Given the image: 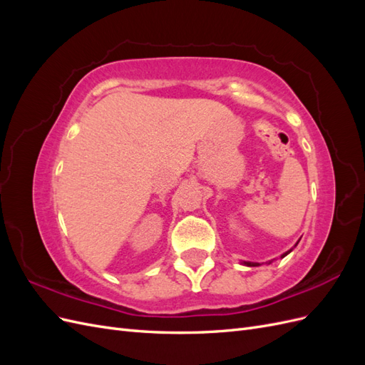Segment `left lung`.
<instances>
[{"label": "left lung", "mask_w": 365, "mask_h": 365, "mask_svg": "<svg viewBox=\"0 0 365 365\" xmlns=\"http://www.w3.org/2000/svg\"><path fill=\"white\" fill-rule=\"evenodd\" d=\"M298 242H300V240H298ZM298 242H297V244H298ZM297 244H295V247H297ZM292 251V248L289 250V251H286V252H283L282 254V256H280V259H283L284 256H288V254ZM272 260H269L268 263H271ZM242 264H245V267H260V263H256V262H242Z\"/></svg>", "instance_id": "obj_1"}]
</instances>
